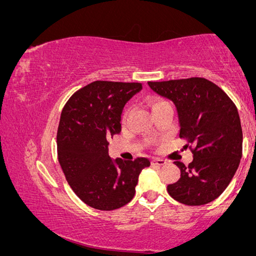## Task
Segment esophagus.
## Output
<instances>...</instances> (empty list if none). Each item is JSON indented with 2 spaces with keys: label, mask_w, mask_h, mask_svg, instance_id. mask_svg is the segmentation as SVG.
<instances>
[{
  "label": "esophagus",
  "mask_w": 256,
  "mask_h": 256,
  "mask_svg": "<svg viewBox=\"0 0 256 256\" xmlns=\"http://www.w3.org/2000/svg\"><path fill=\"white\" fill-rule=\"evenodd\" d=\"M152 164H156V166H164V164H166V160L159 159V158H158V159H153V160H152Z\"/></svg>",
  "instance_id": "obj_1"
}]
</instances>
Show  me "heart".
<instances>
[{
    "instance_id": "obj_1",
    "label": "heart",
    "mask_w": 256,
    "mask_h": 256,
    "mask_svg": "<svg viewBox=\"0 0 256 256\" xmlns=\"http://www.w3.org/2000/svg\"><path fill=\"white\" fill-rule=\"evenodd\" d=\"M164 103H167V102H166V100H153L152 102H150V106H152V110H156V108H159L160 106H162V104H164ZM128 112H130V110L125 111V114H124V120H126Z\"/></svg>"
}]
</instances>
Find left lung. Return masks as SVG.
Returning a JSON list of instances; mask_svg holds the SVG:
<instances>
[{
	"label": "left lung",
	"instance_id": "obj_1",
	"mask_svg": "<svg viewBox=\"0 0 256 256\" xmlns=\"http://www.w3.org/2000/svg\"><path fill=\"white\" fill-rule=\"evenodd\" d=\"M158 95L176 108L180 138L194 146L189 166L181 161L178 182L167 186L175 200L186 205H204L218 198L232 181L242 156V128L231 98L203 78L148 82Z\"/></svg>",
	"mask_w": 256,
	"mask_h": 256
}]
</instances>
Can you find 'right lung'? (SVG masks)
Masks as SVG:
<instances>
[{
    "mask_svg": "<svg viewBox=\"0 0 256 256\" xmlns=\"http://www.w3.org/2000/svg\"><path fill=\"white\" fill-rule=\"evenodd\" d=\"M142 84L95 81L78 90L61 112L58 159L67 182L82 202L110 211L131 202L146 158L114 160L108 140L122 131V112Z\"/></svg>",
    "mask_w": 256,
    "mask_h": 256,
    "instance_id": "1",
    "label": "right lung"
}]
</instances>
